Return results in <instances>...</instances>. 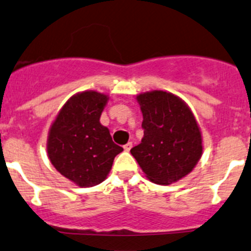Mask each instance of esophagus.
<instances>
[{
    "label": "esophagus",
    "mask_w": 251,
    "mask_h": 251,
    "mask_svg": "<svg viewBox=\"0 0 251 251\" xmlns=\"http://www.w3.org/2000/svg\"><path fill=\"white\" fill-rule=\"evenodd\" d=\"M131 148H132V142H127L125 146H124V150H125L126 152H128Z\"/></svg>",
    "instance_id": "obj_1"
}]
</instances>
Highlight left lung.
<instances>
[{
    "label": "left lung",
    "instance_id": "obj_1",
    "mask_svg": "<svg viewBox=\"0 0 251 251\" xmlns=\"http://www.w3.org/2000/svg\"><path fill=\"white\" fill-rule=\"evenodd\" d=\"M143 115V137L131 150L146 177L169 185L193 172L203 152L195 115L180 97L167 91L136 96Z\"/></svg>",
    "mask_w": 251,
    "mask_h": 251
}]
</instances>
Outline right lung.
Returning <instances> with one entry per match:
<instances>
[{
	"instance_id": "add662e5",
	"label": "right lung",
	"mask_w": 251,
	"mask_h": 251,
	"mask_svg": "<svg viewBox=\"0 0 251 251\" xmlns=\"http://www.w3.org/2000/svg\"><path fill=\"white\" fill-rule=\"evenodd\" d=\"M108 100V94L97 91L78 92L60 109L49 130L46 151L51 164L79 187L103 182L115 155L124 151L100 124Z\"/></svg>"
}]
</instances>
